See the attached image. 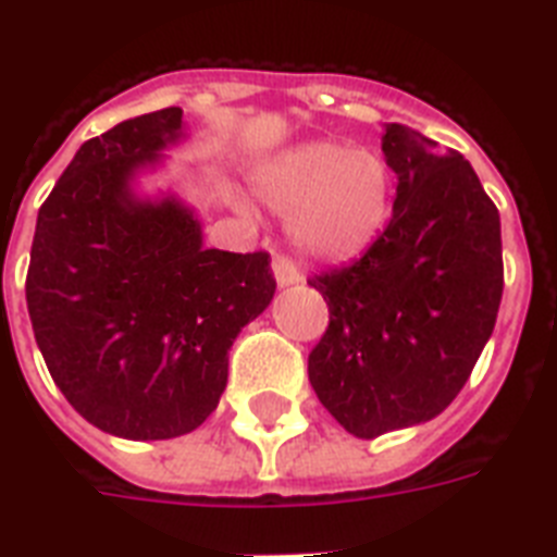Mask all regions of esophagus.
<instances>
[{
    "mask_svg": "<svg viewBox=\"0 0 557 557\" xmlns=\"http://www.w3.org/2000/svg\"><path fill=\"white\" fill-rule=\"evenodd\" d=\"M271 269H274V280H277V286H294V283H300L302 274L300 269L288 260V257L283 255H274V260H271Z\"/></svg>",
    "mask_w": 557,
    "mask_h": 557,
    "instance_id": "obj_1",
    "label": "esophagus"
}]
</instances>
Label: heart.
Returning a JSON list of instances; mask_svg holds the SVG:
<instances>
[{"label":"heart","mask_w":557,"mask_h":557,"mask_svg":"<svg viewBox=\"0 0 557 557\" xmlns=\"http://www.w3.org/2000/svg\"><path fill=\"white\" fill-rule=\"evenodd\" d=\"M257 194L288 216V234L302 255L349 260L383 232L395 171L374 148L343 143H302L271 157L255 174Z\"/></svg>","instance_id":"1"}]
</instances>
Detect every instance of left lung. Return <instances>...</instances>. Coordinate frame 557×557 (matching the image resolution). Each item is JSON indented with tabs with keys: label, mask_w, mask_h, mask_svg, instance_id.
I'll return each instance as SVG.
<instances>
[{
	"label": "left lung",
	"mask_w": 557,
	"mask_h": 557,
	"mask_svg": "<svg viewBox=\"0 0 557 557\" xmlns=\"http://www.w3.org/2000/svg\"><path fill=\"white\" fill-rule=\"evenodd\" d=\"M392 220L360 260L323 271L329 329L309 355L320 404L355 437L432 420L458 397L498 320L500 216L463 153L386 125Z\"/></svg>",
	"instance_id": "obj_1"
}]
</instances>
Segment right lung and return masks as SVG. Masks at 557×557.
Segmentation results:
<instances>
[{"instance_id": "1", "label": "right lung", "mask_w": 557, "mask_h": 557, "mask_svg": "<svg viewBox=\"0 0 557 557\" xmlns=\"http://www.w3.org/2000/svg\"><path fill=\"white\" fill-rule=\"evenodd\" d=\"M183 137V108L88 139L36 216L28 314L65 400L128 441L188 435L216 409L239 329L274 297L271 257L202 246L180 200L131 176Z\"/></svg>"}]
</instances>
